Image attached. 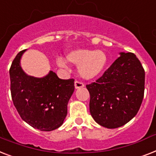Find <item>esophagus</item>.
<instances>
[{
	"label": "esophagus",
	"mask_w": 156,
	"mask_h": 156,
	"mask_svg": "<svg viewBox=\"0 0 156 156\" xmlns=\"http://www.w3.org/2000/svg\"><path fill=\"white\" fill-rule=\"evenodd\" d=\"M84 87V84L81 82H78V81H75L74 82V87L75 89H79V88H82V87Z\"/></svg>",
	"instance_id": "1"
}]
</instances>
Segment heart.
I'll return each instance as SVG.
<instances>
[{"label":"heart","instance_id":"obj_1","mask_svg":"<svg viewBox=\"0 0 156 156\" xmlns=\"http://www.w3.org/2000/svg\"><path fill=\"white\" fill-rule=\"evenodd\" d=\"M66 59L72 64L78 66V74L86 80H90L99 76L107 64V56L102 50L88 49H75L67 54ZM57 66L66 69L65 60L59 58L56 61Z\"/></svg>","mask_w":156,"mask_h":156}]
</instances>
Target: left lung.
<instances>
[{
	"label": "left lung",
	"mask_w": 156,
	"mask_h": 156,
	"mask_svg": "<svg viewBox=\"0 0 156 156\" xmlns=\"http://www.w3.org/2000/svg\"><path fill=\"white\" fill-rule=\"evenodd\" d=\"M119 54L101 78L87 86L91 116L110 129L132 119L144 98L145 72L140 60L132 53Z\"/></svg>",
	"instance_id": "obj_1"
}]
</instances>
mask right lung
Here are the masks:
<instances>
[{
    "label": "right lung",
    "mask_w": 156,
    "mask_h": 156,
    "mask_svg": "<svg viewBox=\"0 0 156 156\" xmlns=\"http://www.w3.org/2000/svg\"><path fill=\"white\" fill-rule=\"evenodd\" d=\"M26 51L19 52L9 69L11 94L21 119L34 128L50 131L60 127L74 90V79H61L54 71L42 78L28 75L21 66Z\"/></svg>",
    "instance_id": "add662e5"
}]
</instances>
